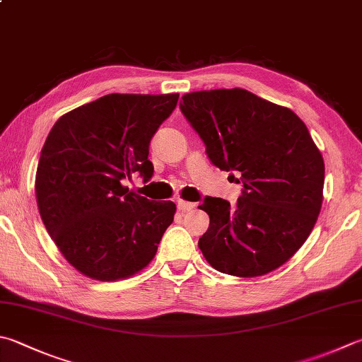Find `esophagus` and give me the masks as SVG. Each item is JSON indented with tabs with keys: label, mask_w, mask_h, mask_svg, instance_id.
Masks as SVG:
<instances>
[{
	"label": "esophagus",
	"mask_w": 362,
	"mask_h": 362,
	"mask_svg": "<svg viewBox=\"0 0 362 362\" xmlns=\"http://www.w3.org/2000/svg\"><path fill=\"white\" fill-rule=\"evenodd\" d=\"M195 208V203H190V202H184V200H180L178 202V209L182 211V213H186V211H190Z\"/></svg>",
	"instance_id": "1"
}]
</instances>
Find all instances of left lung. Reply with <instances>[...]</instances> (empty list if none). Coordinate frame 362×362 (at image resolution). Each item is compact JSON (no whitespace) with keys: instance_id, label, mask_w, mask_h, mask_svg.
<instances>
[{"instance_id":"left-lung-1","label":"left lung","mask_w":362,"mask_h":362,"mask_svg":"<svg viewBox=\"0 0 362 362\" xmlns=\"http://www.w3.org/2000/svg\"><path fill=\"white\" fill-rule=\"evenodd\" d=\"M180 108L213 165L243 184L235 206L216 197L199 206L209 216L204 258L238 277L274 271L308 240L322 208L325 162L308 127L241 88L184 94Z\"/></svg>"}]
</instances>
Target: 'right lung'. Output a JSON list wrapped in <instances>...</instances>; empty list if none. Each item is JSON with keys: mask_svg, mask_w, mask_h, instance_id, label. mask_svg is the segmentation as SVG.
<instances>
[{"mask_svg": "<svg viewBox=\"0 0 362 362\" xmlns=\"http://www.w3.org/2000/svg\"><path fill=\"white\" fill-rule=\"evenodd\" d=\"M180 94H107L61 117L40 151L36 197L61 254L98 281H118L153 260L173 202H154L124 187L149 181V143Z\"/></svg>", "mask_w": 362, "mask_h": 362, "instance_id": "add662e5", "label": "right lung"}]
</instances>
